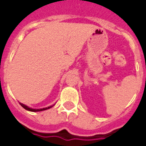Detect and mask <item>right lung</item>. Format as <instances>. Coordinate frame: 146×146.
I'll use <instances>...</instances> for the list:
<instances>
[{
    "instance_id": "1",
    "label": "right lung",
    "mask_w": 146,
    "mask_h": 146,
    "mask_svg": "<svg viewBox=\"0 0 146 146\" xmlns=\"http://www.w3.org/2000/svg\"><path fill=\"white\" fill-rule=\"evenodd\" d=\"M19 103H20V105H21L22 107L24 108V109H26L27 111H32V112H38V111H45V110H47V109L50 108H52V107H53V106H54V105H51V106H49V107H47V108H40V109H34V108H32L28 107V106L25 105L24 104H22V103H21V102H19Z\"/></svg>"
}]
</instances>
